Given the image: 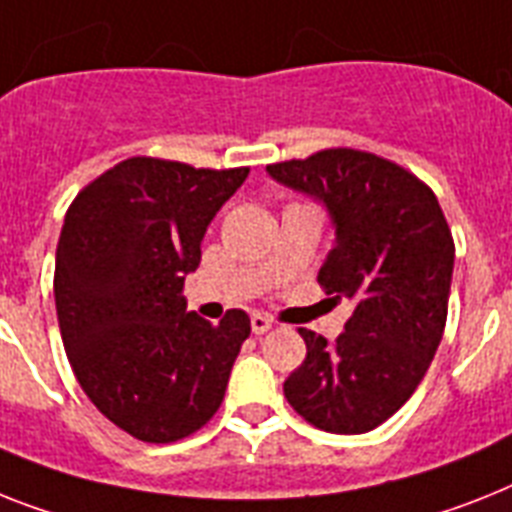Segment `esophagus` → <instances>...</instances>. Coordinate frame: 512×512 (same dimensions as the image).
<instances>
[{
	"label": "esophagus",
	"instance_id": "34e87169",
	"mask_svg": "<svg viewBox=\"0 0 512 512\" xmlns=\"http://www.w3.org/2000/svg\"><path fill=\"white\" fill-rule=\"evenodd\" d=\"M272 319L266 314H253L251 316V329H253V335H264V332H269L272 329Z\"/></svg>",
	"mask_w": 512,
	"mask_h": 512
}]
</instances>
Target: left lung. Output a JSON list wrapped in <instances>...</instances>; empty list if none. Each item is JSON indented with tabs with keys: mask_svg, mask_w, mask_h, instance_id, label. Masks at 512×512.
<instances>
[{
	"mask_svg": "<svg viewBox=\"0 0 512 512\" xmlns=\"http://www.w3.org/2000/svg\"><path fill=\"white\" fill-rule=\"evenodd\" d=\"M266 172L327 206L335 248L319 285L353 306L335 342L298 329L306 361L285 379L287 403L324 432H371L416 392L445 332L455 264L445 214L429 185L369 151L327 149Z\"/></svg>",
	"mask_w": 512,
	"mask_h": 512,
	"instance_id": "obj_1",
	"label": "left lung"
}]
</instances>
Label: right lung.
<instances>
[{
	"mask_svg": "<svg viewBox=\"0 0 512 512\" xmlns=\"http://www.w3.org/2000/svg\"><path fill=\"white\" fill-rule=\"evenodd\" d=\"M246 177L248 167L133 156L88 183L65 214L54 301L67 358L88 400L141 442L198 432L251 335L246 311L211 324L183 298L206 227Z\"/></svg>",
	"mask_w": 512,
	"mask_h": 512,
	"instance_id": "obj_1",
	"label": "right lung"
}]
</instances>
